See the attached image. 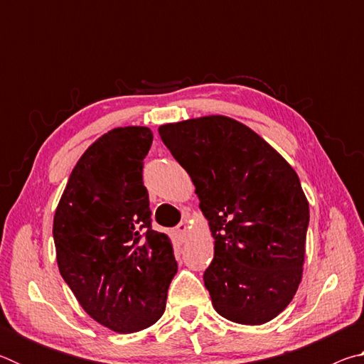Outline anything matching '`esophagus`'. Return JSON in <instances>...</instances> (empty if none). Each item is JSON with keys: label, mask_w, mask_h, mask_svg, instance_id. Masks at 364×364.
I'll list each match as a JSON object with an SVG mask.
<instances>
[{"label": "esophagus", "mask_w": 364, "mask_h": 364, "mask_svg": "<svg viewBox=\"0 0 364 364\" xmlns=\"http://www.w3.org/2000/svg\"><path fill=\"white\" fill-rule=\"evenodd\" d=\"M175 234H176V239H178V242H186V239H188V225L186 223H180L176 226V230H175Z\"/></svg>", "instance_id": "obj_1"}]
</instances>
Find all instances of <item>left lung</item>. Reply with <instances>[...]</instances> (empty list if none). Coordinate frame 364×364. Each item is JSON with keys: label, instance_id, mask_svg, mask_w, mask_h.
Here are the masks:
<instances>
[{"label": "left lung", "instance_id": "left-lung-1", "mask_svg": "<svg viewBox=\"0 0 364 364\" xmlns=\"http://www.w3.org/2000/svg\"><path fill=\"white\" fill-rule=\"evenodd\" d=\"M188 171L213 237L204 273L215 311L260 326L291 304L304 274L310 207L291 164L244 123L205 115L159 127Z\"/></svg>", "mask_w": 364, "mask_h": 364}]
</instances>
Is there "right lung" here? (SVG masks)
<instances>
[{
    "mask_svg": "<svg viewBox=\"0 0 364 364\" xmlns=\"http://www.w3.org/2000/svg\"><path fill=\"white\" fill-rule=\"evenodd\" d=\"M147 127H120L78 159L54 212L59 273L88 315L130 334L157 323L178 264L165 232L151 228L143 160Z\"/></svg>",
    "mask_w": 364,
    "mask_h": 364,
    "instance_id": "add662e5",
    "label": "right lung"
}]
</instances>
